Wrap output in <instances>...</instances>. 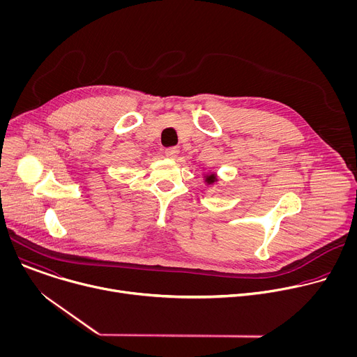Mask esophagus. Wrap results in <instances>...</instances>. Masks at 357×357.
<instances>
[{
    "label": "esophagus",
    "mask_w": 357,
    "mask_h": 357,
    "mask_svg": "<svg viewBox=\"0 0 357 357\" xmlns=\"http://www.w3.org/2000/svg\"><path fill=\"white\" fill-rule=\"evenodd\" d=\"M178 154H179V149L176 146H169L165 149V155L171 160H175L178 157Z\"/></svg>",
    "instance_id": "esophagus-1"
}]
</instances>
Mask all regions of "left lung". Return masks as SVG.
<instances>
[{"label": "left lung", "instance_id": "left-lung-1", "mask_svg": "<svg viewBox=\"0 0 357 357\" xmlns=\"http://www.w3.org/2000/svg\"><path fill=\"white\" fill-rule=\"evenodd\" d=\"M215 181H216L215 175H211V176H208V178H206V182H208V183H213Z\"/></svg>", "mask_w": 357, "mask_h": 357}]
</instances>
